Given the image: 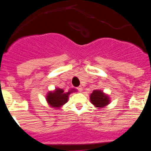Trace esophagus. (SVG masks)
Wrapping results in <instances>:
<instances>
[{
    "label": "esophagus",
    "mask_w": 151,
    "mask_h": 151,
    "mask_svg": "<svg viewBox=\"0 0 151 151\" xmlns=\"http://www.w3.org/2000/svg\"><path fill=\"white\" fill-rule=\"evenodd\" d=\"M77 90H78V91H82V90H83V88H82V86H79V87L77 88Z\"/></svg>",
    "instance_id": "34e87169"
}]
</instances>
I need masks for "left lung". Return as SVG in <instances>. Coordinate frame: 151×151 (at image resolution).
<instances>
[{
    "label": "left lung",
    "mask_w": 151,
    "mask_h": 151,
    "mask_svg": "<svg viewBox=\"0 0 151 151\" xmlns=\"http://www.w3.org/2000/svg\"><path fill=\"white\" fill-rule=\"evenodd\" d=\"M90 100L91 104H93L96 107L100 108L105 106L110 102L107 95L104 94L103 91L99 90H94L92 92V94L90 96Z\"/></svg>",
    "instance_id": "8db88e82"
}]
</instances>
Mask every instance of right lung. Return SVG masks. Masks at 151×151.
Returning <instances> with one entry per match:
<instances>
[{
  "mask_svg": "<svg viewBox=\"0 0 151 151\" xmlns=\"http://www.w3.org/2000/svg\"><path fill=\"white\" fill-rule=\"evenodd\" d=\"M71 92H73V91H69L66 93L63 89L57 88L55 91L48 93V95L47 96V101L52 106L59 107L67 102L68 96Z\"/></svg>",
  "mask_w": 151,
  "mask_h": 151,
  "instance_id": "right-lung-1",
  "label": "right lung"
}]
</instances>
